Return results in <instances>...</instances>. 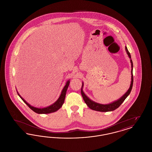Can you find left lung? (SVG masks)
<instances>
[{"label":"left lung","instance_id":"left-lung-1","mask_svg":"<svg viewBox=\"0 0 152 152\" xmlns=\"http://www.w3.org/2000/svg\"><path fill=\"white\" fill-rule=\"evenodd\" d=\"M125 50L126 51V53L128 54V55L129 56V57L130 58V62H131V66H132V71H131V75H132V81H131V84H130V88L128 89V91L125 93V94H124L123 97H121L120 99H118V100L115 101L112 103H110L109 104H107V105H103V104H100L97 102H95L94 101H92L91 100H90L86 94H84V93L83 91L82 88L83 87V83L82 84V87L81 89V95L83 96V98L84 99V100L85 101V102L87 104L88 107L89 108L96 110V111H99V112H109V111H113L114 110H115L117 108H118L123 103L124 100H125V99L128 97V96L130 94V92L132 91V87H133V62L132 60L131 59V56H130V53L128 50V48L126 47H125Z\"/></svg>","mask_w":152,"mask_h":152}]
</instances>
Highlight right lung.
<instances>
[{
	"label": "right lung",
	"mask_w": 152,
	"mask_h": 152,
	"mask_svg": "<svg viewBox=\"0 0 152 152\" xmlns=\"http://www.w3.org/2000/svg\"><path fill=\"white\" fill-rule=\"evenodd\" d=\"M69 83H70L69 81H68L66 82L65 87H64V88H63V89L61 92V94H60L59 98L58 99V100L56 101L54 104H53L52 105H51L47 107V108H35L32 106H31L28 103H27L22 98V97L19 95V94L18 92L17 93H18V95L19 96V97L22 99V100L24 101L28 105V107H29V108L32 109L34 112H35V113H37L38 114H47V113L55 112L61 107V106L63 105V104L64 102L66 92V90L68 89V87L69 86Z\"/></svg>",
	"instance_id": "right-lung-1"
}]
</instances>
